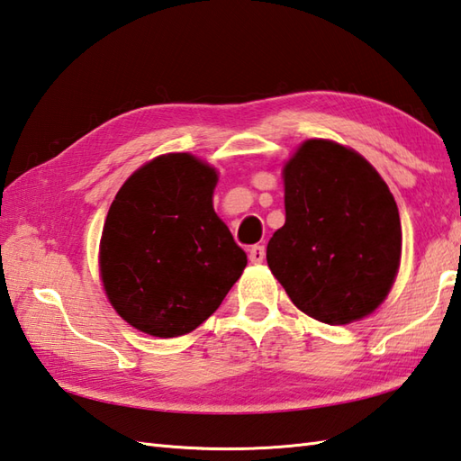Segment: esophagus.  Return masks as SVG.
I'll list each match as a JSON object with an SVG mask.
<instances>
[{
  "instance_id": "1",
  "label": "esophagus",
  "mask_w": 461,
  "mask_h": 461,
  "mask_svg": "<svg viewBox=\"0 0 461 461\" xmlns=\"http://www.w3.org/2000/svg\"><path fill=\"white\" fill-rule=\"evenodd\" d=\"M266 259V248L263 246H251L249 249V261L251 263H261Z\"/></svg>"
}]
</instances>
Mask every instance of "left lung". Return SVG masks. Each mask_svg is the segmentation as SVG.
Segmentation results:
<instances>
[{
  "mask_svg": "<svg viewBox=\"0 0 461 461\" xmlns=\"http://www.w3.org/2000/svg\"><path fill=\"white\" fill-rule=\"evenodd\" d=\"M283 184L285 225L267 243L271 273L312 319H365L393 289L402 256L386 182L358 152L311 139L285 164Z\"/></svg>",
  "mask_w": 461,
  "mask_h": 461,
  "instance_id": "8db88e82",
  "label": "left lung"
}]
</instances>
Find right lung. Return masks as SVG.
Returning a JSON list of instances; mask_svg holds the SVG:
<instances>
[{
  "mask_svg": "<svg viewBox=\"0 0 461 461\" xmlns=\"http://www.w3.org/2000/svg\"><path fill=\"white\" fill-rule=\"evenodd\" d=\"M218 172L192 154H162L114 195L99 267L106 297L146 335L172 339L200 327L248 266L218 213Z\"/></svg>",
  "mask_w": 461,
  "mask_h": 461,
  "instance_id": "add662e5",
  "label": "right lung"
}]
</instances>
